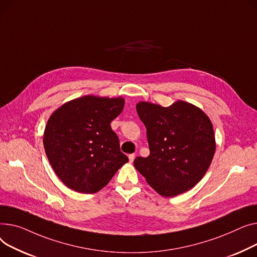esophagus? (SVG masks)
I'll return each mask as SVG.
<instances>
[{"mask_svg":"<svg viewBox=\"0 0 257 257\" xmlns=\"http://www.w3.org/2000/svg\"><path fill=\"white\" fill-rule=\"evenodd\" d=\"M128 160H130V162H131V163H133V162H134V160H135V154L130 155V156H128Z\"/></svg>","mask_w":257,"mask_h":257,"instance_id":"obj_1","label":"esophagus"}]
</instances>
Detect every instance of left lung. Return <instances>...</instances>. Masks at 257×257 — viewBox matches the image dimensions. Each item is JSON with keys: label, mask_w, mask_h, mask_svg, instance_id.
<instances>
[{"label": "left lung", "mask_w": 257, "mask_h": 257, "mask_svg": "<svg viewBox=\"0 0 257 257\" xmlns=\"http://www.w3.org/2000/svg\"><path fill=\"white\" fill-rule=\"evenodd\" d=\"M136 109L147 131L150 154L136 158L134 165L147 184L164 197L183 194L197 185L216 152L209 117L184 100L169 107L139 101Z\"/></svg>", "instance_id": "obj_1"}]
</instances>
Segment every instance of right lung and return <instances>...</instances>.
Here are the masks:
<instances>
[{
    "label": "right lung",
    "instance_id": "right-lung-1",
    "mask_svg": "<svg viewBox=\"0 0 257 257\" xmlns=\"http://www.w3.org/2000/svg\"><path fill=\"white\" fill-rule=\"evenodd\" d=\"M124 107V98L85 95L53 112L43 133L52 168L69 189L92 194L107 186L128 162L110 123Z\"/></svg>",
    "mask_w": 257,
    "mask_h": 257
}]
</instances>
